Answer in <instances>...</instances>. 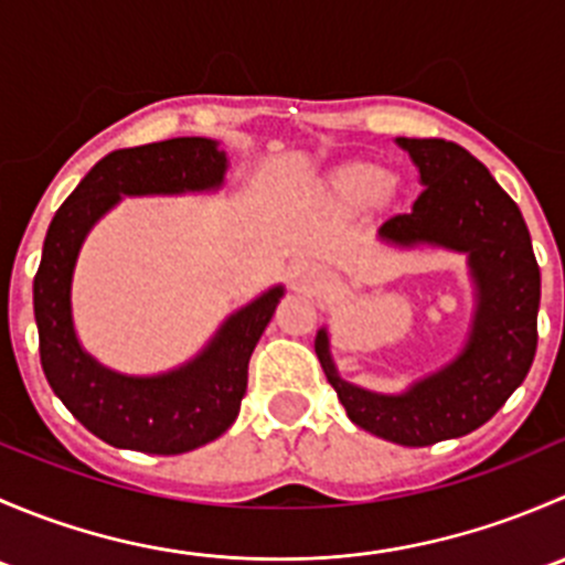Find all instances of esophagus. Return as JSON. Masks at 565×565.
Returning <instances> with one entry per match:
<instances>
[{
    "mask_svg": "<svg viewBox=\"0 0 565 565\" xmlns=\"http://www.w3.org/2000/svg\"><path fill=\"white\" fill-rule=\"evenodd\" d=\"M300 281H303V287H317L319 276H317V273H306V276L300 278Z\"/></svg>",
    "mask_w": 565,
    "mask_h": 565,
    "instance_id": "obj_1",
    "label": "esophagus"
}]
</instances>
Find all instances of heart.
<instances>
[{"label":"heart","instance_id":"heart-1","mask_svg":"<svg viewBox=\"0 0 565 565\" xmlns=\"http://www.w3.org/2000/svg\"><path fill=\"white\" fill-rule=\"evenodd\" d=\"M380 174L372 167H347L333 177V188L341 196H366L377 188Z\"/></svg>","mask_w":565,"mask_h":565}]
</instances>
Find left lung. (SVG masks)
<instances>
[{
  "mask_svg": "<svg viewBox=\"0 0 565 565\" xmlns=\"http://www.w3.org/2000/svg\"><path fill=\"white\" fill-rule=\"evenodd\" d=\"M396 145L418 167L424 191L409 213L380 226V237L396 246L429 243L467 254L476 284L467 344L448 366L398 396L341 380L324 328L315 350L352 424L398 446L420 448L470 435L527 377L539 344L541 270L520 207L481 161L446 139L398 136Z\"/></svg>",
  "mask_w": 565,
  "mask_h": 565,
  "instance_id": "left-lung-1",
  "label": "left lung"
}]
</instances>
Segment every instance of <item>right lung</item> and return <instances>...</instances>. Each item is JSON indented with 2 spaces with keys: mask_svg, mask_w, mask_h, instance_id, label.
<instances>
[{
  "mask_svg": "<svg viewBox=\"0 0 565 565\" xmlns=\"http://www.w3.org/2000/svg\"><path fill=\"white\" fill-rule=\"evenodd\" d=\"M226 152L202 136L108 152L51 218L35 276L40 363L51 391L114 448L185 454L213 443L235 424L248 385V361L284 287L267 289L235 311L185 366L156 377H128L100 366L73 330L71 281L87 232L122 196L221 188Z\"/></svg>",
  "mask_w": 565,
  "mask_h": 565,
  "instance_id": "right-lung-1",
  "label": "right lung"
}]
</instances>
